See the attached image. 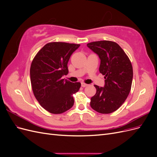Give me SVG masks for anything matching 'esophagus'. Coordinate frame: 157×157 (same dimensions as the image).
I'll return each mask as SVG.
<instances>
[{
	"mask_svg": "<svg viewBox=\"0 0 157 157\" xmlns=\"http://www.w3.org/2000/svg\"><path fill=\"white\" fill-rule=\"evenodd\" d=\"M81 86H82V87H86L87 86H88V84H86V83H84V82H81Z\"/></svg>",
	"mask_w": 157,
	"mask_h": 157,
	"instance_id": "obj_1",
	"label": "esophagus"
}]
</instances>
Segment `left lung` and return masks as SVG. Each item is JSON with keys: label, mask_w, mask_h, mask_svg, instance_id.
Wrapping results in <instances>:
<instances>
[{"label": "left lung", "mask_w": 157, "mask_h": 157, "mask_svg": "<svg viewBox=\"0 0 157 157\" xmlns=\"http://www.w3.org/2000/svg\"><path fill=\"white\" fill-rule=\"evenodd\" d=\"M87 46L98 55L101 60L99 71L105 79L104 87L94 85L96 93L91 98L90 106L99 113H111L122 105L129 95L133 78L132 63L115 42H92Z\"/></svg>", "instance_id": "1"}]
</instances>
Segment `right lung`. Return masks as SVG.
Here are the masks:
<instances>
[{
  "label": "right lung",
  "instance_id": "obj_1",
  "mask_svg": "<svg viewBox=\"0 0 157 157\" xmlns=\"http://www.w3.org/2000/svg\"><path fill=\"white\" fill-rule=\"evenodd\" d=\"M80 44L54 42L46 44L33 59L30 68L31 83L40 105L52 114H61L73 107V94L81 84L63 78L69 73L70 57Z\"/></svg>",
  "mask_w": 157,
  "mask_h": 157
}]
</instances>
